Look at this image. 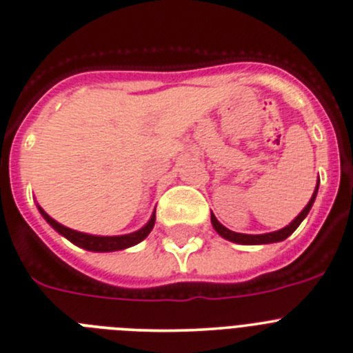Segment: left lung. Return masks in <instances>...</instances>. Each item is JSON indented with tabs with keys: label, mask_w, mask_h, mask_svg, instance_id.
I'll list each match as a JSON object with an SVG mask.
<instances>
[{
	"label": "left lung",
	"mask_w": 353,
	"mask_h": 353,
	"mask_svg": "<svg viewBox=\"0 0 353 353\" xmlns=\"http://www.w3.org/2000/svg\"><path fill=\"white\" fill-rule=\"evenodd\" d=\"M317 190H319V183H317L316 191H314L312 198H310V201L307 203V207L303 208L299 215H296L295 221H292L288 225H286V228L279 229V231L265 232V234H241V232L229 231L228 228H224V225H222L221 222L215 219V215H212L210 217L212 225H214V229L222 236V238L229 239V241H232V243H239V245H268V243L283 241V239L288 238V236L292 234L296 228H299L300 222L307 217V214L310 212V208H312V205H314V200H316V196H317Z\"/></svg>",
	"instance_id": "1"
}]
</instances>
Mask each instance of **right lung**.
<instances>
[{"label": "right lung", "instance_id": "1", "mask_svg": "<svg viewBox=\"0 0 353 353\" xmlns=\"http://www.w3.org/2000/svg\"><path fill=\"white\" fill-rule=\"evenodd\" d=\"M37 208H39L41 215L46 219V222L54 229V231L60 232L61 236H65V238H67L68 241L74 243V245L81 246V248L84 250H90V252H117V250H124V248H129V246H134L138 245L139 241H143V239L150 234L153 225H155V212H153V215L150 217V221L146 222V225H143L139 231L131 232V234L94 236V234H85V232L74 231V229L70 228H65V225H61L60 222L51 219L50 215L39 207V205H37Z\"/></svg>", "mask_w": 353, "mask_h": 353}]
</instances>
